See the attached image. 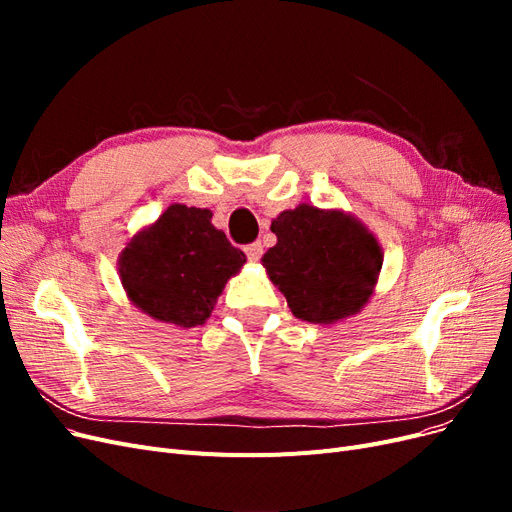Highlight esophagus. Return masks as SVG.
Segmentation results:
<instances>
[{
	"instance_id": "esophagus-1",
	"label": "esophagus",
	"mask_w": 512,
	"mask_h": 512,
	"mask_svg": "<svg viewBox=\"0 0 512 512\" xmlns=\"http://www.w3.org/2000/svg\"><path fill=\"white\" fill-rule=\"evenodd\" d=\"M245 254H247V258H250L252 262H258L260 260V256H262V245L256 241V243H250L245 247Z\"/></svg>"
}]
</instances>
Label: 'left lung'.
Wrapping results in <instances>:
<instances>
[{
    "label": "left lung",
    "instance_id": "1",
    "mask_svg": "<svg viewBox=\"0 0 512 512\" xmlns=\"http://www.w3.org/2000/svg\"><path fill=\"white\" fill-rule=\"evenodd\" d=\"M277 243L262 256L290 312L314 324L342 322L369 303L382 269V247L344 209L301 203L271 222Z\"/></svg>",
    "mask_w": 512,
    "mask_h": 512
}]
</instances>
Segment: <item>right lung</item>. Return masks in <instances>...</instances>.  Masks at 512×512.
Instances as JSON below:
<instances>
[{"instance_id": "1", "label": "right lung", "mask_w": 512, "mask_h": 512, "mask_svg": "<svg viewBox=\"0 0 512 512\" xmlns=\"http://www.w3.org/2000/svg\"><path fill=\"white\" fill-rule=\"evenodd\" d=\"M211 218L209 209L175 203L128 239L119 280L143 314L181 329L207 322L226 282L245 265V254Z\"/></svg>"}]
</instances>
